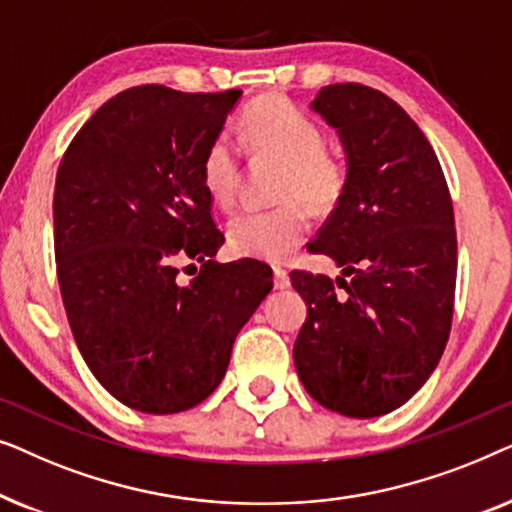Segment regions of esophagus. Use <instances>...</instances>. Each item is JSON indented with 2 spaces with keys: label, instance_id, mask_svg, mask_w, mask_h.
<instances>
[{
  "label": "esophagus",
  "instance_id": "esophagus-1",
  "mask_svg": "<svg viewBox=\"0 0 512 512\" xmlns=\"http://www.w3.org/2000/svg\"><path fill=\"white\" fill-rule=\"evenodd\" d=\"M272 272H275V286H277V289H286V286L291 284L289 272H286L284 268H275Z\"/></svg>",
  "mask_w": 512,
  "mask_h": 512
}]
</instances>
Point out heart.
Segmentation results:
<instances>
[{
	"label": "heart",
	"mask_w": 512,
	"mask_h": 512,
	"mask_svg": "<svg viewBox=\"0 0 512 512\" xmlns=\"http://www.w3.org/2000/svg\"><path fill=\"white\" fill-rule=\"evenodd\" d=\"M242 144L258 160H277V200L270 212L237 216L228 226V242L235 254L286 261L307 233V212L331 214L347 188L345 165L326 151L321 125L284 97L265 95L249 102L240 123ZM205 191L223 209L235 207L244 179L240 151L226 132L207 144L200 160Z\"/></svg>",
	"instance_id": "b5f03b06"
}]
</instances>
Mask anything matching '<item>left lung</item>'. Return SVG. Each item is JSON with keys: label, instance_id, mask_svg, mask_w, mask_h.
I'll return each instance as SVG.
<instances>
[{"label": "left lung", "instance_id": "8db88e82", "mask_svg": "<svg viewBox=\"0 0 512 512\" xmlns=\"http://www.w3.org/2000/svg\"><path fill=\"white\" fill-rule=\"evenodd\" d=\"M312 109L338 130L347 188L310 251L331 256L342 275L291 272L307 305L293 361L324 408L380 417L422 389L450 338L452 198L429 139L380 90L335 83Z\"/></svg>", "mask_w": 512, "mask_h": 512}]
</instances>
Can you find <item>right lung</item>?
<instances>
[{
    "instance_id": "1",
    "label": "right lung",
    "mask_w": 512,
    "mask_h": 512,
    "mask_svg": "<svg viewBox=\"0 0 512 512\" xmlns=\"http://www.w3.org/2000/svg\"><path fill=\"white\" fill-rule=\"evenodd\" d=\"M242 90L128 88L67 146L55 177V263L83 361L132 410L184 412L226 375L272 289L270 265L216 263L223 233L200 160ZM202 262L188 285L178 263ZM191 268V265H188Z\"/></svg>"
}]
</instances>
